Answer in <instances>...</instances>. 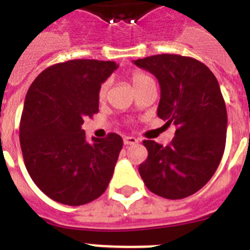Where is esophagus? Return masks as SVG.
Masks as SVG:
<instances>
[{
	"instance_id": "1",
	"label": "esophagus",
	"mask_w": 250,
	"mask_h": 250,
	"mask_svg": "<svg viewBox=\"0 0 250 250\" xmlns=\"http://www.w3.org/2000/svg\"><path fill=\"white\" fill-rule=\"evenodd\" d=\"M123 143H125V145H135L139 143V140L133 136H125V139H123Z\"/></svg>"
}]
</instances>
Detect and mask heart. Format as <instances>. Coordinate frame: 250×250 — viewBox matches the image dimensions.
<instances>
[{"instance_id":"heart-1","label":"heart","mask_w":250,"mask_h":250,"mask_svg":"<svg viewBox=\"0 0 250 250\" xmlns=\"http://www.w3.org/2000/svg\"><path fill=\"white\" fill-rule=\"evenodd\" d=\"M146 79H149V76L145 75L144 72L135 71L132 74L133 86L139 85V84H141L144 80ZM107 90H109V82H105V83L101 84L100 89H98V100H100V101H104V100H105L106 94H107Z\"/></svg>"}]
</instances>
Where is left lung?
<instances>
[{
	"label": "left lung",
	"instance_id": "8db88e82",
	"mask_svg": "<svg viewBox=\"0 0 250 250\" xmlns=\"http://www.w3.org/2000/svg\"><path fill=\"white\" fill-rule=\"evenodd\" d=\"M133 63L156 76L161 86L157 115L176 127L167 146L144 140L148 158L139 166L141 179L161 197H188L211 179L225 152L227 110L217 78L200 61L178 54Z\"/></svg>",
	"mask_w": 250,
	"mask_h": 250
}]
</instances>
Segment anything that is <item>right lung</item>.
<instances>
[{
	"label": "right lung",
	"mask_w": 250,
	"mask_h": 250,
	"mask_svg": "<svg viewBox=\"0 0 250 250\" xmlns=\"http://www.w3.org/2000/svg\"><path fill=\"white\" fill-rule=\"evenodd\" d=\"M117 68L110 61H67L44 70L27 92L23 160L33 183L60 204L84 205L109 186L123 140L109 133L88 143L82 125L98 113V89Z\"/></svg>",
	"instance_id": "right-lung-1"
}]
</instances>
